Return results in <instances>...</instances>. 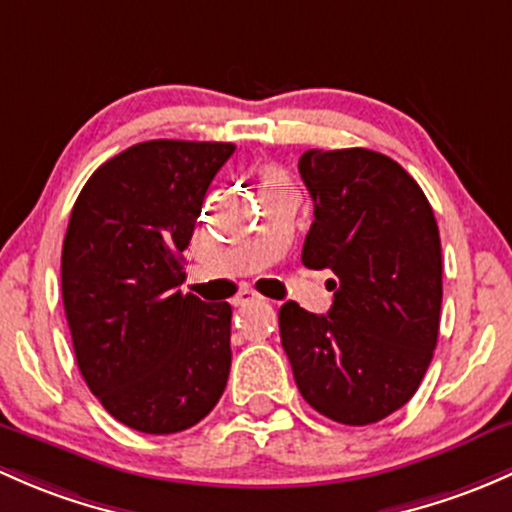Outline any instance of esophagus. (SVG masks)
<instances>
[{
  "mask_svg": "<svg viewBox=\"0 0 512 512\" xmlns=\"http://www.w3.org/2000/svg\"><path fill=\"white\" fill-rule=\"evenodd\" d=\"M262 297L255 292V289H240V294L235 297V304L238 306H247V304H255V301H260Z\"/></svg>",
  "mask_w": 512,
  "mask_h": 512,
  "instance_id": "34e87169",
  "label": "esophagus"
}]
</instances>
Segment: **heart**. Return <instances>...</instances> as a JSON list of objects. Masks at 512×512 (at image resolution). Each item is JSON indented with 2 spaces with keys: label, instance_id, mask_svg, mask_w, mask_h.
Segmentation results:
<instances>
[{
  "label": "heart",
  "instance_id": "obj_1",
  "mask_svg": "<svg viewBox=\"0 0 512 512\" xmlns=\"http://www.w3.org/2000/svg\"><path fill=\"white\" fill-rule=\"evenodd\" d=\"M260 184H262V191H267V188L289 186V181L282 169H277V166H265V169L260 171Z\"/></svg>",
  "mask_w": 512,
  "mask_h": 512
}]
</instances>
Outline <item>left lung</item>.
<instances>
[{"mask_svg":"<svg viewBox=\"0 0 512 512\" xmlns=\"http://www.w3.org/2000/svg\"><path fill=\"white\" fill-rule=\"evenodd\" d=\"M299 174L314 201L301 262L331 270L328 314L279 309L282 348L306 402L365 427L400 410L432 363L441 311L437 218L417 181L370 149H309Z\"/></svg>","mask_w":512,"mask_h":512,"instance_id":"8db88e82","label":"left lung"}]
</instances>
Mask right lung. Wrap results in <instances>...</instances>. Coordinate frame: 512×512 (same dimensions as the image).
I'll use <instances>...</instances> for the list:
<instances>
[{
  "mask_svg": "<svg viewBox=\"0 0 512 512\" xmlns=\"http://www.w3.org/2000/svg\"><path fill=\"white\" fill-rule=\"evenodd\" d=\"M233 152L134 144L90 176L68 220L61 292L75 360L100 405L137 432H184L228 383L233 309L179 287L203 198Z\"/></svg>",
  "mask_w": 512,
  "mask_h": 512,
  "instance_id": "1",
  "label": "right lung"
}]
</instances>
